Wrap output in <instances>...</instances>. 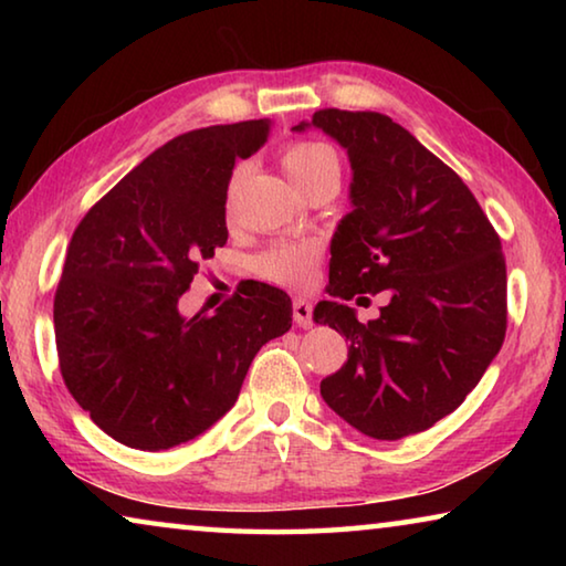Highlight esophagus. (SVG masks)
Masks as SVG:
<instances>
[{
	"instance_id": "obj_1",
	"label": "esophagus",
	"mask_w": 566,
	"mask_h": 566,
	"mask_svg": "<svg viewBox=\"0 0 566 566\" xmlns=\"http://www.w3.org/2000/svg\"><path fill=\"white\" fill-rule=\"evenodd\" d=\"M292 312H294V322L300 324V327H312V304L302 300V296H296V300L292 302Z\"/></svg>"
}]
</instances>
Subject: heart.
<instances>
[{"label": "heart", "mask_w": 566, "mask_h": 566, "mask_svg": "<svg viewBox=\"0 0 566 566\" xmlns=\"http://www.w3.org/2000/svg\"><path fill=\"white\" fill-rule=\"evenodd\" d=\"M282 167L300 191L322 177L339 175V159L324 142H294L282 151ZM229 209H232V202H229ZM317 264L319 247L314 242H276L254 256L252 270L270 284L304 290L317 276Z\"/></svg>", "instance_id": "obj_1"}]
</instances>
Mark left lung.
I'll use <instances>...</instances> for the list:
<instances>
[{
    "instance_id": "left-lung-1",
    "label": "left lung",
    "mask_w": 566,
    "mask_h": 566,
    "mask_svg": "<svg viewBox=\"0 0 566 566\" xmlns=\"http://www.w3.org/2000/svg\"><path fill=\"white\" fill-rule=\"evenodd\" d=\"M317 127L347 149L352 212L332 237L334 300L314 322L349 342L319 391L371 439L424 432L452 415L502 349L506 264L500 234L454 169L379 112L319 109ZM387 291L377 321L346 304Z\"/></svg>"
}]
</instances>
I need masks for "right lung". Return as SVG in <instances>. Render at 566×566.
<instances>
[{"mask_svg": "<svg viewBox=\"0 0 566 566\" xmlns=\"http://www.w3.org/2000/svg\"><path fill=\"white\" fill-rule=\"evenodd\" d=\"M270 137L252 119L179 134L112 187L74 229L54 294L62 379L94 424L142 452L199 437L234 407L254 354L292 327V300L239 284L217 312H179L227 244L237 159Z\"/></svg>", "mask_w": 566, "mask_h": 566, "instance_id": "1", "label": "right lung"}]
</instances>
